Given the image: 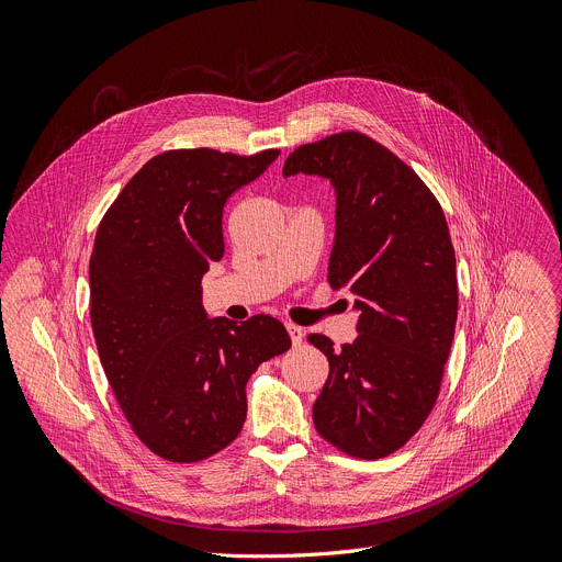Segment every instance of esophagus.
Returning a JSON list of instances; mask_svg holds the SVG:
<instances>
[{"label": "esophagus", "instance_id": "obj_1", "mask_svg": "<svg viewBox=\"0 0 562 562\" xmlns=\"http://www.w3.org/2000/svg\"><path fill=\"white\" fill-rule=\"evenodd\" d=\"M285 329H288V334H290L292 346H301V341H303V329H301L299 325H294V323H285Z\"/></svg>", "mask_w": 562, "mask_h": 562}]
</instances>
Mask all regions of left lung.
Returning a JSON list of instances; mask_svg holds the SVG:
<instances>
[{
  "mask_svg": "<svg viewBox=\"0 0 562 562\" xmlns=\"http://www.w3.org/2000/svg\"><path fill=\"white\" fill-rule=\"evenodd\" d=\"M299 172L334 188L327 281L355 294L359 310L355 344L334 350L327 336H307L329 361L314 427L350 457L383 459L420 429L438 398L459 312L450 231L420 177L368 135L299 146L283 177Z\"/></svg>",
  "mask_w": 562,
  "mask_h": 562,
  "instance_id": "obj_1",
  "label": "left lung"
}]
</instances>
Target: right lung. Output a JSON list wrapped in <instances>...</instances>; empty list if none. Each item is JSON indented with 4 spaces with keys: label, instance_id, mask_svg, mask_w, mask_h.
Wrapping results in <instances>:
<instances>
[{
    "label": "right lung",
    "instance_id": "right-lung-1",
    "mask_svg": "<svg viewBox=\"0 0 562 562\" xmlns=\"http://www.w3.org/2000/svg\"><path fill=\"white\" fill-rule=\"evenodd\" d=\"M279 150L153 157L103 214L90 255V323L133 431L172 463L203 461L246 420V383L292 341L281 321L207 318L201 279L223 250V205Z\"/></svg>",
    "mask_w": 562,
    "mask_h": 562
}]
</instances>
